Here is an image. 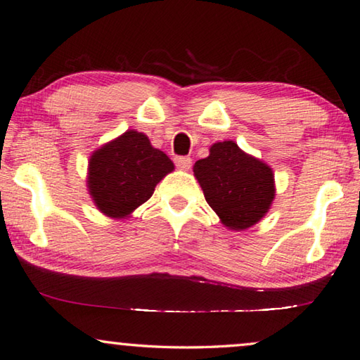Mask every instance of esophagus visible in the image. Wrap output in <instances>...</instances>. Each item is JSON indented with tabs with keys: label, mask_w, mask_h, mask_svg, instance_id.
Instances as JSON below:
<instances>
[{
	"label": "esophagus",
	"mask_w": 360,
	"mask_h": 360,
	"mask_svg": "<svg viewBox=\"0 0 360 360\" xmlns=\"http://www.w3.org/2000/svg\"><path fill=\"white\" fill-rule=\"evenodd\" d=\"M175 164H176V167L181 170H190L193 162H191V158H188V156H176Z\"/></svg>",
	"instance_id": "obj_1"
}]
</instances>
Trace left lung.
<instances>
[{
  "label": "left lung",
  "instance_id": "left-lung-1",
  "mask_svg": "<svg viewBox=\"0 0 360 360\" xmlns=\"http://www.w3.org/2000/svg\"><path fill=\"white\" fill-rule=\"evenodd\" d=\"M193 172L205 201L231 231L257 225L274 201L273 169L240 150L233 140L212 145L209 156L196 161Z\"/></svg>",
  "mask_w": 360,
  "mask_h": 360
}]
</instances>
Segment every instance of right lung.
<instances>
[{
    "label": "right lung",
    "mask_w": 360,
    "mask_h": 360,
    "mask_svg": "<svg viewBox=\"0 0 360 360\" xmlns=\"http://www.w3.org/2000/svg\"><path fill=\"white\" fill-rule=\"evenodd\" d=\"M174 169L166 153L155 148L143 132L129 129L91 155L87 191L103 215L129 219Z\"/></svg>",
    "instance_id": "add662e5"
}]
</instances>
